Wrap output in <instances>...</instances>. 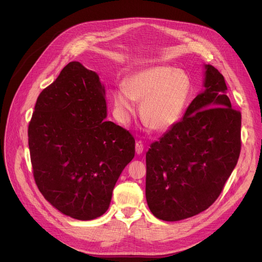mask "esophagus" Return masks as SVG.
<instances>
[{
  "instance_id": "obj_1",
  "label": "esophagus",
  "mask_w": 262,
  "mask_h": 262,
  "mask_svg": "<svg viewBox=\"0 0 262 262\" xmlns=\"http://www.w3.org/2000/svg\"><path fill=\"white\" fill-rule=\"evenodd\" d=\"M143 150H144V146H143V143H142V141H137V143H136V153L138 155H140V154L143 153Z\"/></svg>"
}]
</instances>
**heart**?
<instances>
[{"label":"heart","instance_id":"heart-1","mask_svg":"<svg viewBox=\"0 0 262 262\" xmlns=\"http://www.w3.org/2000/svg\"><path fill=\"white\" fill-rule=\"evenodd\" d=\"M123 90L113 93L117 118L125 123L136 113L146 126L157 132L167 131L184 116L191 94V83L184 71L171 67H152L141 70L123 81Z\"/></svg>","mask_w":262,"mask_h":262}]
</instances>
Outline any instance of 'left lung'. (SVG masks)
Segmentation results:
<instances>
[{
  "mask_svg": "<svg viewBox=\"0 0 262 262\" xmlns=\"http://www.w3.org/2000/svg\"><path fill=\"white\" fill-rule=\"evenodd\" d=\"M203 67L204 90L146 152V201L163 221L207 210L239 157L242 115L232 108L224 76L210 64Z\"/></svg>",
  "mask_w": 262,
  "mask_h": 262,
  "instance_id": "8db88e82",
  "label": "left lung"
}]
</instances>
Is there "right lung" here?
<instances>
[{
	"label": "right lung",
	"mask_w": 262,
	"mask_h": 262,
	"mask_svg": "<svg viewBox=\"0 0 262 262\" xmlns=\"http://www.w3.org/2000/svg\"><path fill=\"white\" fill-rule=\"evenodd\" d=\"M105 86L94 71L70 62L37 99L28 145L39 191L80 221L104 214L122 170L134 157L129 131L107 121Z\"/></svg>",
	"instance_id": "obj_1"
}]
</instances>
